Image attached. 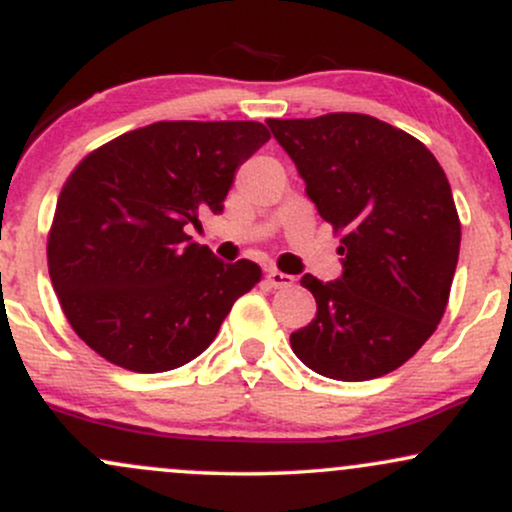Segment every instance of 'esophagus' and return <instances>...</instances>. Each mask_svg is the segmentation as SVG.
I'll list each match as a JSON object with an SVG mask.
<instances>
[{"mask_svg":"<svg viewBox=\"0 0 512 512\" xmlns=\"http://www.w3.org/2000/svg\"><path fill=\"white\" fill-rule=\"evenodd\" d=\"M267 281H269V286H272V289H286V286H291L296 279H293L291 274L279 272V269H269Z\"/></svg>","mask_w":512,"mask_h":512,"instance_id":"esophagus-1","label":"esophagus"}]
</instances>
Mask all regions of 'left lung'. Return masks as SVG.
Here are the masks:
<instances>
[{
    "label": "left lung",
    "instance_id": "1",
    "mask_svg": "<svg viewBox=\"0 0 512 512\" xmlns=\"http://www.w3.org/2000/svg\"><path fill=\"white\" fill-rule=\"evenodd\" d=\"M317 214L342 233L337 281L305 274L310 325L291 349L332 380L361 383L409 361L436 332L460 255L450 182L419 139L361 113L267 120Z\"/></svg>",
    "mask_w": 512,
    "mask_h": 512
}]
</instances>
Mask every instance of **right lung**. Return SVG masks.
<instances>
[{"label": "right lung", "mask_w": 512, "mask_h": 512, "mask_svg": "<svg viewBox=\"0 0 512 512\" xmlns=\"http://www.w3.org/2000/svg\"><path fill=\"white\" fill-rule=\"evenodd\" d=\"M269 142L262 122H154L91 151L57 199L52 286L72 330L134 373L190 363L262 279L185 228L223 211L236 170Z\"/></svg>", "instance_id": "add662e5"}]
</instances>
